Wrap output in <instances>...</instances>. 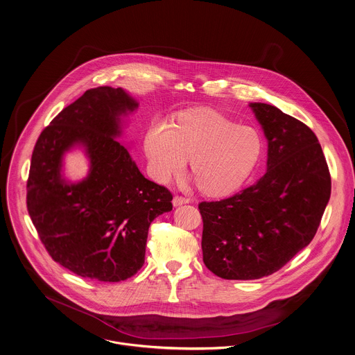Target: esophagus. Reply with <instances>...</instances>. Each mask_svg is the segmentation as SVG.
I'll list each match as a JSON object with an SVG mask.
<instances>
[{"label":"esophagus","instance_id":"1","mask_svg":"<svg viewBox=\"0 0 355 355\" xmlns=\"http://www.w3.org/2000/svg\"><path fill=\"white\" fill-rule=\"evenodd\" d=\"M188 202H189V200L185 198V197L175 196L173 198V205H174V207H180V205L188 204Z\"/></svg>","mask_w":355,"mask_h":355}]
</instances>
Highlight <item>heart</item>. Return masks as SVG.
<instances>
[{
	"label": "heart",
	"mask_w": 355,
	"mask_h": 355,
	"mask_svg": "<svg viewBox=\"0 0 355 355\" xmlns=\"http://www.w3.org/2000/svg\"><path fill=\"white\" fill-rule=\"evenodd\" d=\"M144 150L155 181L167 184L191 159L198 191L222 198L234 195L250 178L263 154V140L254 128L214 110H195L180 113L170 128L153 125Z\"/></svg>",
	"instance_id": "obj_1"
}]
</instances>
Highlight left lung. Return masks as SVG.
<instances>
[{
  "mask_svg": "<svg viewBox=\"0 0 355 355\" xmlns=\"http://www.w3.org/2000/svg\"><path fill=\"white\" fill-rule=\"evenodd\" d=\"M267 139V171L234 196L200 202L202 261L223 279L271 275L306 248L331 196L312 129L272 105L249 103Z\"/></svg>",
  "mask_w": 355,
  "mask_h": 355,
  "instance_id": "left-lung-1",
  "label": "left lung"
}]
</instances>
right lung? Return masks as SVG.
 <instances>
[{"mask_svg":"<svg viewBox=\"0 0 355 355\" xmlns=\"http://www.w3.org/2000/svg\"><path fill=\"white\" fill-rule=\"evenodd\" d=\"M139 102L122 88L88 89L40 133L27 181V208L54 261L76 275L121 282L144 264L148 227L173 209L171 193L147 180L119 143ZM81 149L89 173L64 175V155Z\"/></svg>","mask_w":355,"mask_h":355,"instance_id":"add662e5","label":"right lung"}]
</instances>
